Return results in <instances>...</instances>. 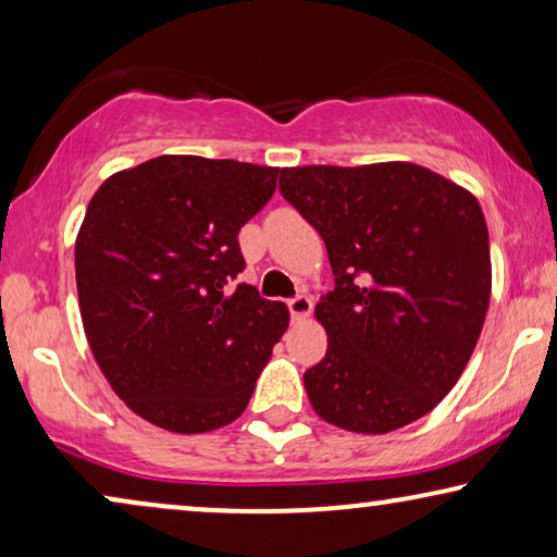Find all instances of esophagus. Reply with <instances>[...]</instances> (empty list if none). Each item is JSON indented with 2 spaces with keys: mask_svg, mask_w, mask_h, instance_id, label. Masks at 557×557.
I'll return each mask as SVG.
<instances>
[{
  "mask_svg": "<svg viewBox=\"0 0 557 557\" xmlns=\"http://www.w3.org/2000/svg\"><path fill=\"white\" fill-rule=\"evenodd\" d=\"M311 309H314V304H311L309 296H304V294L288 301V311H292L294 319H307L311 314Z\"/></svg>",
  "mask_w": 557,
  "mask_h": 557,
  "instance_id": "obj_1",
  "label": "esophagus"
}]
</instances>
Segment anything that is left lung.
<instances>
[{
  "label": "left lung",
  "instance_id": "8db88e82",
  "mask_svg": "<svg viewBox=\"0 0 557 557\" xmlns=\"http://www.w3.org/2000/svg\"><path fill=\"white\" fill-rule=\"evenodd\" d=\"M281 195L317 227L334 288L317 304L326 355L304 372L311 408L355 433H391L461 377L492 294L476 197L413 162L286 166Z\"/></svg>",
  "mask_w": 557,
  "mask_h": 557
}]
</instances>
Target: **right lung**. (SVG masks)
Segmentation results:
<instances>
[{
    "instance_id": "add662e5",
    "label": "right lung",
    "mask_w": 557,
    "mask_h": 557,
    "mask_svg": "<svg viewBox=\"0 0 557 557\" xmlns=\"http://www.w3.org/2000/svg\"><path fill=\"white\" fill-rule=\"evenodd\" d=\"M278 166L164 154L111 174L75 238L83 330L113 393L172 433L223 429L246 410L288 309L227 281L240 227Z\"/></svg>"
}]
</instances>
